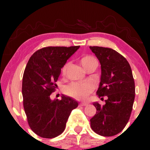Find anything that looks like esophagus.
I'll return each instance as SVG.
<instances>
[{
    "label": "esophagus",
    "mask_w": 150,
    "mask_h": 150,
    "mask_svg": "<svg viewBox=\"0 0 150 150\" xmlns=\"http://www.w3.org/2000/svg\"><path fill=\"white\" fill-rule=\"evenodd\" d=\"M80 106H87V105H88V104H87V103H86V102H82V103H80Z\"/></svg>",
    "instance_id": "1"
}]
</instances>
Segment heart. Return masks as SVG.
Masks as SVG:
<instances>
[{
	"mask_svg": "<svg viewBox=\"0 0 150 150\" xmlns=\"http://www.w3.org/2000/svg\"><path fill=\"white\" fill-rule=\"evenodd\" d=\"M81 65L86 70L89 67L97 65V61L92 56H84L80 59ZM69 63H67L62 68V73L65 74ZM94 89L92 84L88 82H73L65 88V92L70 97L77 99H85L89 95Z\"/></svg>",
	"mask_w": 150,
	"mask_h": 150,
	"instance_id": "b5f03b06",
	"label": "heart"
}]
</instances>
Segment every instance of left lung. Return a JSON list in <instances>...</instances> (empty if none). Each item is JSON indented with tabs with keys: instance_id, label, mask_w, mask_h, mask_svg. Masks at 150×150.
<instances>
[{
	"instance_id": "8db88e82",
	"label": "left lung",
	"mask_w": 150,
	"mask_h": 150,
	"mask_svg": "<svg viewBox=\"0 0 150 150\" xmlns=\"http://www.w3.org/2000/svg\"><path fill=\"white\" fill-rule=\"evenodd\" d=\"M101 65V78L97 92L106 104L93 105L97 113L90 119L91 128L105 137L117 135L123 130L131 114L135 87L132 70L127 60L112 49L89 46Z\"/></svg>"
}]
</instances>
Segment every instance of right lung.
I'll list each match as a JSON object with an SVG mask.
<instances>
[{
  "mask_svg": "<svg viewBox=\"0 0 150 150\" xmlns=\"http://www.w3.org/2000/svg\"><path fill=\"white\" fill-rule=\"evenodd\" d=\"M80 46H49L36 51L26 66L22 78L23 106L29 125L34 133L53 138L64 131L70 113L78 106L73 98L62 95L51 99L61 68Z\"/></svg>",
  "mask_w": 150,
  "mask_h": 150,
  "instance_id": "obj_1",
  "label": "right lung"
}]
</instances>
